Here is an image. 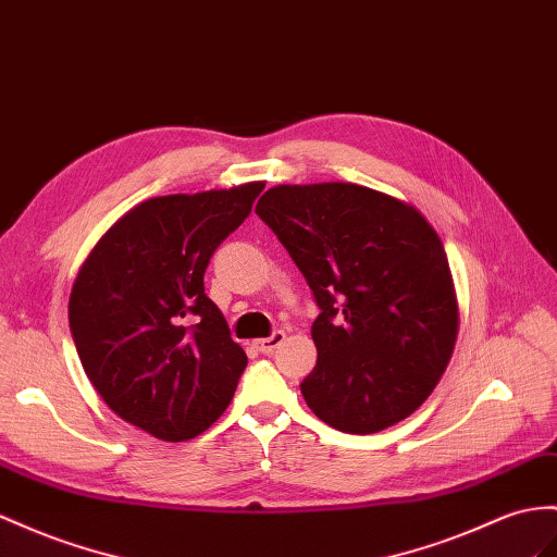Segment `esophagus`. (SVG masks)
<instances>
[{"instance_id":"esophagus-1","label":"esophagus","mask_w":557,"mask_h":557,"mask_svg":"<svg viewBox=\"0 0 557 557\" xmlns=\"http://www.w3.org/2000/svg\"><path fill=\"white\" fill-rule=\"evenodd\" d=\"M284 338H287V336H284V332H275V334H270L268 338L256 341V348H259L265 355H270V352H275L284 344Z\"/></svg>"}]
</instances>
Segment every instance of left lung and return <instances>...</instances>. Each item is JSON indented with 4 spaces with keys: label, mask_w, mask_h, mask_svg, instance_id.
I'll return each mask as SVG.
<instances>
[{
    "label": "left lung",
    "mask_w": 557,
    "mask_h": 557,
    "mask_svg": "<svg viewBox=\"0 0 557 557\" xmlns=\"http://www.w3.org/2000/svg\"><path fill=\"white\" fill-rule=\"evenodd\" d=\"M308 280L318 364L301 393L336 431L379 433L425 403L451 360L459 301L423 213L358 183L275 185L256 205Z\"/></svg>",
    "instance_id": "left-lung-1"
}]
</instances>
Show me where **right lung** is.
<instances>
[{"instance_id":"obj_1","label":"right lung","mask_w":557,"mask_h":557,"mask_svg":"<svg viewBox=\"0 0 557 557\" xmlns=\"http://www.w3.org/2000/svg\"><path fill=\"white\" fill-rule=\"evenodd\" d=\"M263 185L150 197L108 227L75 277L67 318L84 372L152 437H197L233 400L247 355L205 294V270Z\"/></svg>"}]
</instances>
